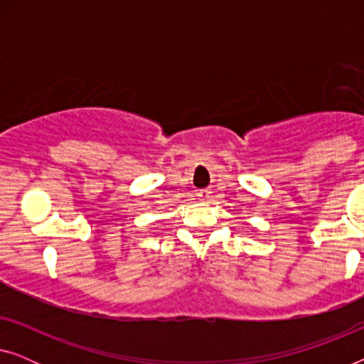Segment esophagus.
Instances as JSON below:
<instances>
[{
  "instance_id": "34e87169",
  "label": "esophagus",
  "mask_w": 364,
  "mask_h": 364,
  "mask_svg": "<svg viewBox=\"0 0 364 364\" xmlns=\"http://www.w3.org/2000/svg\"><path fill=\"white\" fill-rule=\"evenodd\" d=\"M210 188H203V191H198L197 192V197H198V200H208V198H210Z\"/></svg>"
}]
</instances>
